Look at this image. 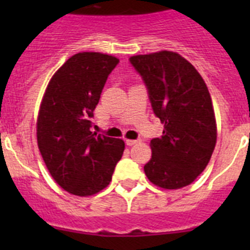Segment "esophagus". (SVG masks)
I'll use <instances>...</instances> for the list:
<instances>
[{
	"label": "esophagus",
	"mask_w": 250,
	"mask_h": 250,
	"mask_svg": "<svg viewBox=\"0 0 250 250\" xmlns=\"http://www.w3.org/2000/svg\"><path fill=\"white\" fill-rule=\"evenodd\" d=\"M125 143H126L127 146H132V145H135L136 143H139V140H131V139H126V140H125Z\"/></svg>",
	"instance_id": "esophagus-1"
}]
</instances>
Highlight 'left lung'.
I'll list each match as a JSON object with an SVG mask.
<instances>
[{"instance_id":"8db88e82","label":"left lung","mask_w":250,"mask_h":250,"mask_svg":"<svg viewBox=\"0 0 250 250\" xmlns=\"http://www.w3.org/2000/svg\"><path fill=\"white\" fill-rule=\"evenodd\" d=\"M149 90L163 135L150 141L147 179L163 189L191 184L207 167L216 144L213 103L202 75L173 51L130 57Z\"/></svg>"}]
</instances>
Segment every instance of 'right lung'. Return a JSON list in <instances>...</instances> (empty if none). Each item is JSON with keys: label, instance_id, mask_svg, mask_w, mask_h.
Masks as SVG:
<instances>
[{"label": "right lung", "instance_id": "right-lung-1", "mask_svg": "<svg viewBox=\"0 0 250 250\" xmlns=\"http://www.w3.org/2000/svg\"><path fill=\"white\" fill-rule=\"evenodd\" d=\"M119 59L79 52L51 77L40 105L37 145L48 173L63 190L90 196L111 182L123 156L121 139L90 131L94 110Z\"/></svg>", "mask_w": 250, "mask_h": 250}]
</instances>
